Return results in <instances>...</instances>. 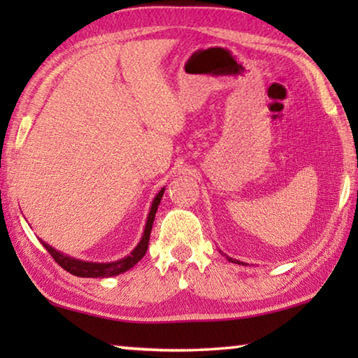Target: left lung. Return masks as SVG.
I'll return each mask as SVG.
<instances>
[{"label": "left lung", "instance_id": "8db88e82", "mask_svg": "<svg viewBox=\"0 0 358 358\" xmlns=\"http://www.w3.org/2000/svg\"><path fill=\"white\" fill-rule=\"evenodd\" d=\"M227 260H229V262H235V264H241V262H238V260H235V259H232V257H227Z\"/></svg>", "mask_w": 358, "mask_h": 358}]
</instances>
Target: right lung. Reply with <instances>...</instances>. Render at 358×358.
<instances>
[{
  "label": "right lung",
  "instance_id": "1",
  "mask_svg": "<svg viewBox=\"0 0 358 358\" xmlns=\"http://www.w3.org/2000/svg\"><path fill=\"white\" fill-rule=\"evenodd\" d=\"M162 196H164V187H162V189L157 192V196L155 197V201H153V205H151V210H150V215H148V220H147V226H145V232H143V237L141 240V243L136 246V250L132 251L128 257L117 260V262H112V264L83 262V260H77V259H72L69 256H64V254L58 252L57 250H53L52 246H48L47 243H44V241H42V245H44L47 252L50 254L53 260H55V262L59 266H63L66 271H69V273L76 275V276H80V278H110V276L123 273V271L129 270L131 266H134L138 262V260H141L145 256V252H147L151 227H153V221H155V216H156V211H157V205H159Z\"/></svg>",
  "mask_w": 358,
  "mask_h": 358
}]
</instances>
